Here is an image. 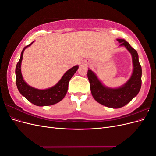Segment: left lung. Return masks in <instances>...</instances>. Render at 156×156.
Instances as JSON below:
<instances>
[{"mask_svg":"<svg viewBox=\"0 0 156 156\" xmlns=\"http://www.w3.org/2000/svg\"><path fill=\"white\" fill-rule=\"evenodd\" d=\"M117 41L120 43V46H125L132 55L133 72L129 81L120 88H108L103 85L91 70L88 69L87 73L94 98L100 104L114 108L122 107L130 102L132 99L137 95L142 83V69L139 62L137 52L126 40L118 39Z\"/></svg>","mask_w":156,"mask_h":156,"instance_id":"obj_1","label":"left lung"}]
</instances>
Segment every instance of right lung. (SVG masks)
Returning <instances> with one entry per match:
<instances>
[{"label": "right lung", "mask_w": 156, "mask_h": 156, "mask_svg": "<svg viewBox=\"0 0 156 156\" xmlns=\"http://www.w3.org/2000/svg\"><path fill=\"white\" fill-rule=\"evenodd\" d=\"M32 43L33 42L25 46L23 49L21 54V58L16 65V80L17 87L18 90L22 95L28 101H29L35 105L48 106L54 105L62 100L64 98L68 91L69 80L73 77L74 73L77 72L79 66H75L69 69L68 72L65 73L60 81L52 88L46 90H38L29 86L23 79L21 72V64L24 50Z\"/></svg>", "instance_id": "right-lung-1"}]
</instances>
